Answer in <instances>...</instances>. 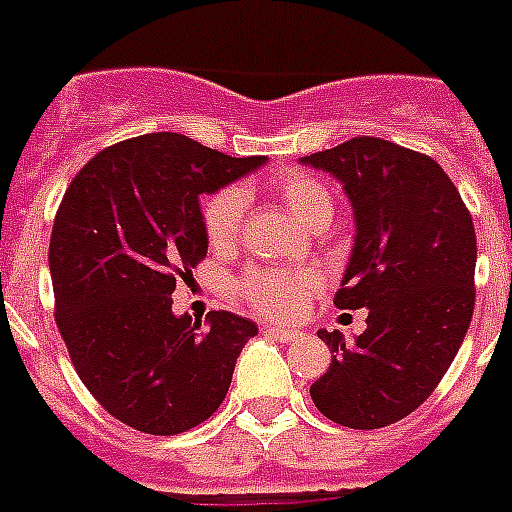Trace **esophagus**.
<instances>
[{
	"label": "esophagus",
	"instance_id": "1",
	"mask_svg": "<svg viewBox=\"0 0 512 512\" xmlns=\"http://www.w3.org/2000/svg\"><path fill=\"white\" fill-rule=\"evenodd\" d=\"M265 336H273V339H278V342H294V339H299V331H294V328H284V326H265L263 328Z\"/></svg>",
	"mask_w": 512,
	"mask_h": 512
}]
</instances>
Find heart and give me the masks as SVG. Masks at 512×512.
I'll use <instances>...</instances> for the list:
<instances>
[{"instance_id": "b5f03b06", "label": "heart", "mask_w": 512, "mask_h": 512, "mask_svg": "<svg viewBox=\"0 0 512 512\" xmlns=\"http://www.w3.org/2000/svg\"><path fill=\"white\" fill-rule=\"evenodd\" d=\"M276 191L286 210L310 231L326 228L334 215V202L326 186L307 173H284L276 178ZM244 218V191L236 186L218 191L205 205V234L213 247H228L239 234ZM321 289L315 270L255 268L239 281V292L249 305L273 318H294L307 299Z\"/></svg>"}]
</instances>
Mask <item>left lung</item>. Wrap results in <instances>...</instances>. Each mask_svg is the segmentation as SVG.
Masks as SVG:
<instances>
[{
	"mask_svg": "<svg viewBox=\"0 0 512 512\" xmlns=\"http://www.w3.org/2000/svg\"><path fill=\"white\" fill-rule=\"evenodd\" d=\"M299 162L334 176L350 199L355 244L334 305L368 310L352 344L318 331L334 357L310 397L328 421L381 429L429 400L471 326V213L439 162L376 136Z\"/></svg>",
	"mask_w": 512,
	"mask_h": 512,
	"instance_id": "1",
	"label": "left lung"
}]
</instances>
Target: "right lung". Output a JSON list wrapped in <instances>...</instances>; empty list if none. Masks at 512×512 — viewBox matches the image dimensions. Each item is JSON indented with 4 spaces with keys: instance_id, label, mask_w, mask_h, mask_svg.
<instances>
[{
    "instance_id": "obj_1",
    "label": "right lung",
    "mask_w": 512,
    "mask_h": 512,
    "mask_svg": "<svg viewBox=\"0 0 512 512\" xmlns=\"http://www.w3.org/2000/svg\"><path fill=\"white\" fill-rule=\"evenodd\" d=\"M263 162L147 134L91 157L62 197L49 242L57 328L94 400L131 429L181 434L226 400L257 326L226 310L191 321L170 294L207 255L199 197Z\"/></svg>"
}]
</instances>
